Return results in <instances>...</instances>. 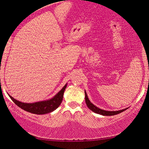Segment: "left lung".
<instances>
[{
	"label": "left lung",
	"mask_w": 149,
	"mask_h": 149,
	"mask_svg": "<svg viewBox=\"0 0 149 149\" xmlns=\"http://www.w3.org/2000/svg\"><path fill=\"white\" fill-rule=\"evenodd\" d=\"M85 100H86V105H87V106L89 108V109H90L94 112L96 113V114L103 115V116H114V115L120 114V113L123 112V111L128 109V108H125V109L120 110L118 111H107V110H102V109H100V108L96 107V106L94 105V104L91 102L90 101V100H89V98H88L86 91H85Z\"/></svg>",
	"instance_id": "obj_1"
}]
</instances>
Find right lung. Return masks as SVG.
Instances as JSON below:
<instances>
[{
    "instance_id": "obj_1",
    "label": "right lung",
    "mask_w": 149,
    "mask_h": 149,
    "mask_svg": "<svg viewBox=\"0 0 149 149\" xmlns=\"http://www.w3.org/2000/svg\"><path fill=\"white\" fill-rule=\"evenodd\" d=\"M66 86H67V84L52 99L35 103L21 102H19L16 99L13 98L10 95H8V96L13 101V102L19 108H21V109L35 114H45L53 112L59 107L62 100H63V93L66 88Z\"/></svg>"
}]
</instances>
